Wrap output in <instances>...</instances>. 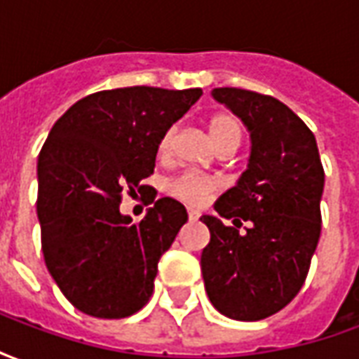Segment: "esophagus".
Listing matches in <instances>:
<instances>
[{"instance_id":"1","label":"esophagus","mask_w":359,"mask_h":359,"mask_svg":"<svg viewBox=\"0 0 359 359\" xmlns=\"http://www.w3.org/2000/svg\"><path fill=\"white\" fill-rule=\"evenodd\" d=\"M198 217H200V213H198V211L188 210V219H190V221H198Z\"/></svg>"}]
</instances>
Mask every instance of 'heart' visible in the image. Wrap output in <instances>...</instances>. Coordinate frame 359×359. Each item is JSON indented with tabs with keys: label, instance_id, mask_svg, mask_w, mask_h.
<instances>
[{
	"label": "heart",
	"instance_id": "b5f03b06",
	"mask_svg": "<svg viewBox=\"0 0 359 359\" xmlns=\"http://www.w3.org/2000/svg\"><path fill=\"white\" fill-rule=\"evenodd\" d=\"M208 134H210L211 142L215 144V148H238L242 140V126L238 118L229 115V113H219L215 117L210 118L208 123ZM172 138H175V130H167L163 138L159 142V151L167 154L171 149ZM219 188V182L210 177H200V175H180L179 179H175L169 184V192H171L177 200L190 205H202L208 198H210L215 190Z\"/></svg>",
	"mask_w": 359,
	"mask_h": 359
}]
</instances>
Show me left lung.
Segmentation results:
<instances>
[{"label": "left lung", "mask_w": 359, "mask_h": 359, "mask_svg": "<svg viewBox=\"0 0 359 359\" xmlns=\"http://www.w3.org/2000/svg\"><path fill=\"white\" fill-rule=\"evenodd\" d=\"M213 100L250 133L246 171L215 202L225 226L203 215L210 244L202 252L205 292L219 313L257 321L277 313L300 292L321 234L325 172L313 133L275 97L241 88H213Z\"/></svg>", "instance_id": "left-lung-1"}]
</instances>
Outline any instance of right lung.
<instances>
[{
	"mask_svg": "<svg viewBox=\"0 0 359 359\" xmlns=\"http://www.w3.org/2000/svg\"><path fill=\"white\" fill-rule=\"evenodd\" d=\"M200 88L130 86L95 92L69 107L38 157V221L48 271L82 313L121 319L154 292L159 257L188 221L184 205L159 198L140 223L118 211L121 194L156 167L163 134Z\"/></svg>",
	"mask_w": 359,
	"mask_h": 359,
	"instance_id": "right-lung-1",
	"label": "right lung"
}]
</instances>
